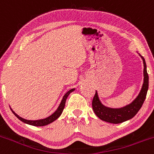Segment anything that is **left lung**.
<instances>
[{"mask_svg":"<svg viewBox=\"0 0 154 154\" xmlns=\"http://www.w3.org/2000/svg\"><path fill=\"white\" fill-rule=\"evenodd\" d=\"M142 57L143 63H144V84H143L139 95L131 104L124 108H121V109H109V108L105 107L103 105H102L99 100L97 91H96L95 95L92 100V108L94 113L99 118L106 121V122L112 123V124H120V123H123L127 120L131 119L138 113L145 100L149 85V77L147 72L145 60L143 57Z\"/></svg>","mask_w":154,"mask_h":154,"instance_id":"obj_1","label":"left lung"}]
</instances>
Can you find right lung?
I'll use <instances>...</instances> for the list:
<instances>
[{
    "label": "right lung",
    "instance_id": "add662e5",
    "mask_svg": "<svg viewBox=\"0 0 154 154\" xmlns=\"http://www.w3.org/2000/svg\"><path fill=\"white\" fill-rule=\"evenodd\" d=\"M75 89H71V90H69L68 92L66 93V94L63 96V99H62V101H61V103H60V106H59V107L57 108V110L55 111V112H54V113H53L51 116L48 117V118H45V119L37 120V121H28V120H25V119H24V118L19 117V115H16V114L15 113V112H13L12 109L11 110H12V112H13V114H14V115H16V116L17 117L19 120H20V121H22V122L25 123V124H30V125H32V126H35V127H42V126L48 125V124L52 123L53 121H54L56 119H57V118L60 117V115L62 114V112H63V109H64L66 98H67V97L69 96V94H70L71 92H72Z\"/></svg>",
    "mask_w": 154,
    "mask_h": 154
}]
</instances>
